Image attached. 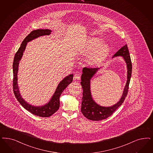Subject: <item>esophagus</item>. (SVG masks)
Wrapping results in <instances>:
<instances>
[{"instance_id":"obj_1","label":"esophagus","mask_w":153,"mask_h":153,"mask_svg":"<svg viewBox=\"0 0 153 153\" xmlns=\"http://www.w3.org/2000/svg\"><path fill=\"white\" fill-rule=\"evenodd\" d=\"M81 77V74L79 73H76L74 77V80H79Z\"/></svg>"}]
</instances>
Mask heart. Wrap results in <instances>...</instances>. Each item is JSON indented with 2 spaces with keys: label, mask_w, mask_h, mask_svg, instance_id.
Wrapping results in <instances>:
<instances>
[{
  "label": "heart",
  "mask_w": 153,
  "mask_h": 153,
  "mask_svg": "<svg viewBox=\"0 0 153 153\" xmlns=\"http://www.w3.org/2000/svg\"><path fill=\"white\" fill-rule=\"evenodd\" d=\"M102 41L98 38H90L87 44V50L91 53L89 58L90 63L91 64L100 62L105 58L109 51V47L107 44H101Z\"/></svg>",
  "instance_id": "obj_1"
}]
</instances>
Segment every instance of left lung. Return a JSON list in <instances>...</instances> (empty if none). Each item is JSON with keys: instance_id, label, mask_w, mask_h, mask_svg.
<instances>
[{"instance_id": "1", "label": "left lung", "mask_w": 153, "mask_h": 153, "mask_svg": "<svg viewBox=\"0 0 153 153\" xmlns=\"http://www.w3.org/2000/svg\"><path fill=\"white\" fill-rule=\"evenodd\" d=\"M117 56H123L126 64H127V81L125 86L123 94L121 99L115 105L111 107H102L95 103L93 100L90 93V81L93 76L97 72L100 68H90L84 67L82 69L83 74L81 76V84L83 90L82 99L81 103V111L85 117L87 119L94 120L99 121L107 119L116 111V110L122 105L126 98L129 89V85L132 75V65L129 50L127 47V45L124 46L117 51L113 57Z\"/></svg>"}]
</instances>
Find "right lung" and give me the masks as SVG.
<instances>
[{
	"label": "right lung",
	"instance_id": "right-lung-1",
	"mask_svg": "<svg viewBox=\"0 0 153 153\" xmlns=\"http://www.w3.org/2000/svg\"><path fill=\"white\" fill-rule=\"evenodd\" d=\"M51 31L48 29H37L30 32L24 39V41L21 43L20 47L19 48L18 51L16 52L13 63V90L16 99L25 109L29 111L30 113L36 116L44 117L51 116L55 112L58 111L60 107V96L63 91L68 86L69 84H71L72 82L73 74H70L68 76H67L65 78H64L59 83L55 93L53 94V97L51 98L50 102L48 104L41 107H34L30 105L22 98L19 91V88L17 82V76L19 61L21 60L23 53L25 49L27 42H29L39 36L49 35L51 33Z\"/></svg>",
	"mask_w": 153,
	"mask_h": 153
}]
</instances>
